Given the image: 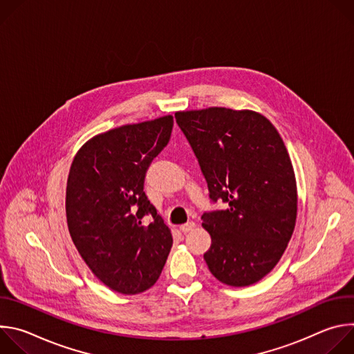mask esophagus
I'll use <instances>...</instances> for the list:
<instances>
[{"label": "esophagus", "mask_w": 354, "mask_h": 354, "mask_svg": "<svg viewBox=\"0 0 354 354\" xmlns=\"http://www.w3.org/2000/svg\"><path fill=\"white\" fill-rule=\"evenodd\" d=\"M194 223L193 221H187V223H185V224H182L180 227H179V230H180V232H183V234H186V232H190L193 228H194Z\"/></svg>", "instance_id": "esophagus-1"}]
</instances>
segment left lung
Wrapping results in <instances>:
<instances>
[{"label":"left lung","instance_id":"obj_1","mask_svg":"<svg viewBox=\"0 0 354 354\" xmlns=\"http://www.w3.org/2000/svg\"><path fill=\"white\" fill-rule=\"evenodd\" d=\"M200 165L213 203L205 261L224 284L259 281L280 261L297 218V185L287 148L274 126L252 111L209 108L175 113Z\"/></svg>","mask_w":354,"mask_h":354}]
</instances>
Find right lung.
<instances>
[{"mask_svg":"<svg viewBox=\"0 0 354 354\" xmlns=\"http://www.w3.org/2000/svg\"><path fill=\"white\" fill-rule=\"evenodd\" d=\"M172 127L174 118L164 116L97 134L70 168L71 239L92 273L122 294L154 286L174 242L144 192L145 174L169 142Z\"/></svg>","mask_w":354,"mask_h":354,"instance_id":"right-lung-1","label":"right lung"}]
</instances>
